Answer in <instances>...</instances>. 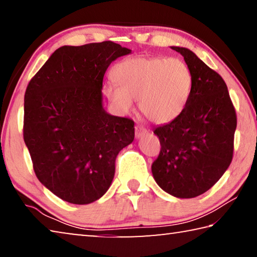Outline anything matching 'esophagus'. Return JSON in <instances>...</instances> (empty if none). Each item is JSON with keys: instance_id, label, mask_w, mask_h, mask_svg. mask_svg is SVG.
I'll use <instances>...</instances> for the list:
<instances>
[{"instance_id": "1", "label": "esophagus", "mask_w": 257, "mask_h": 257, "mask_svg": "<svg viewBox=\"0 0 257 257\" xmlns=\"http://www.w3.org/2000/svg\"><path fill=\"white\" fill-rule=\"evenodd\" d=\"M146 129L141 127V125H136V128H135V136H136V138H141L144 136V135H146Z\"/></svg>"}]
</instances>
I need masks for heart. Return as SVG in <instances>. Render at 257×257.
Returning a JSON list of instances; mask_svg holds the SVG:
<instances>
[{"mask_svg":"<svg viewBox=\"0 0 257 257\" xmlns=\"http://www.w3.org/2000/svg\"><path fill=\"white\" fill-rule=\"evenodd\" d=\"M115 84L103 93L121 114H127L138 99L139 110L155 123L175 120L184 111L193 87L189 67L180 59L135 56L113 68Z\"/></svg>","mask_w":257,"mask_h":257,"instance_id":"heart-1","label":"heart"}]
</instances>
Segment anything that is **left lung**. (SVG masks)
Instances as JSON below:
<instances>
[{
    "label": "left lung",
    "mask_w": 257,
    "mask_h": 257,
    "mask_svg": "<svg viewBox=\"0 0 257 257\" xmlns=\"http://www.w3.org/2000/svg\"><path fill=\"white\" fill-rule=\"evenodd\" d=\"M171 49L184 56L193 87L181 114L154 129L161 151L152 173L168 194L193 198L214 186L231 163L237 116L222 77L186 47Z\"/></svg>",
    "instance_id": "obj_1"
}]
</instances>
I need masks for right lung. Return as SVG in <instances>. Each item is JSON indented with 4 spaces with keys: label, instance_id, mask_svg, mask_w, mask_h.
I'll return each mask as SVG.
<instances>
[{
    "label": "right lung",
    "instance_id": "obj_1",
    "mask_svg": "<svg viewBox=\"0 0 257 257\" xmlns=\"http://www.w3.org/2000/svg\"><path fill=\"white\" fill-rule=\"evenodd\" d=\"M132 50L113 42L62 46L29 81L24 139L34 171L55 196L78 205L101 198L115 159L135 138L134 121L103 107L108 66Z\"/></svg>",
    "mask_w": 257,
    "mask_h": 257
}]
</instances>
